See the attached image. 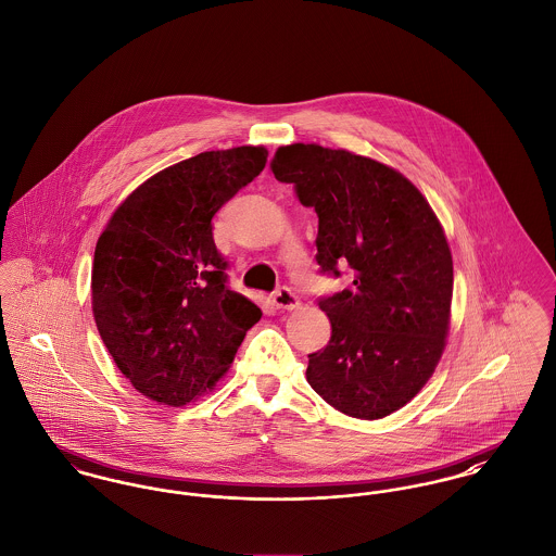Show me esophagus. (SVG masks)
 Segmentation results:
<instances>
[{
  "instance_id": "1",
  "label": "esophagus",
  "mask_w": 556,
  "mask_h": 556,
  "mask_svg": "<svg viewBox=\"0 0 556 556\" xmlns=\"http://www.w3.org/2000/svg\"><path fill=\"white\" fill-rule=\"evenodd\" d=\"M273 304L277 306V308H283V311H292V308H299L300 300L290 288H279V290H275V294H273Z\"/></svg>"
}]
</instances>
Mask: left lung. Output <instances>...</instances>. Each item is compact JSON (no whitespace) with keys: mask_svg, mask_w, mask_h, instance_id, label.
I'll return each mask as SVG.
<instances>
[{"mask_svg":"<svg viewBox=\"0 0 556 556\" xmlns=\"http://www.w3.org/2000/svg\"><path fill=\"white\" fill-rule=\"evenodd\" d=\"M275 177L294 184L319 217L317 264L353 283L319 299L326 349L308 355L306 381L337 410L383 419L410 402L446 344L453 257L426 197L383 163L317 143L281 146Z\"/></svg>","mask_w":556,"mask_h":556,"instance_id":"8db88e82","label":"left lung"}]
</instances>
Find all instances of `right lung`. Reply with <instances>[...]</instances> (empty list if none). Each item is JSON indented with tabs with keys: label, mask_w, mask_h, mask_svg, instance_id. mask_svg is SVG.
I'll list each match as a JSON object with an SVG mask.
<instances>
[{
	"label": "right lung",
	"mask_w": 556,
	"mask_h": 556,
	"mask_svg": "<svg viewBox=\"0 0 556 556\" xmlns=\"http://www.w3.org/2000/svg\"><path fill=\"white\" fill-rule=\"evenodd\" d=\"M266 148L201 152L167 167L110 217L92 262V315L146 397L184 406L228 370L262 311L232 292L212 217L266 165Z\"/></svg>",
	"instance_id": "obj_1"
}]
</instances>
